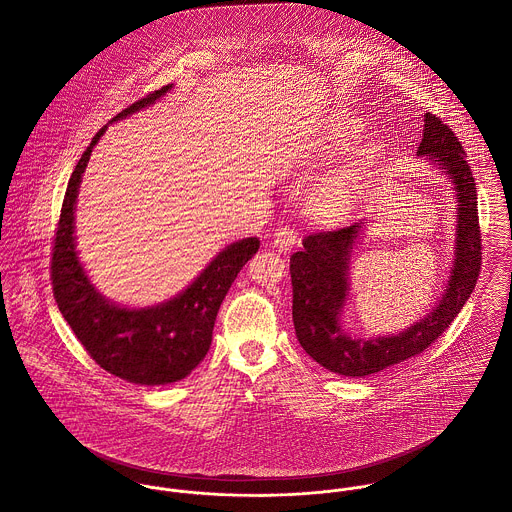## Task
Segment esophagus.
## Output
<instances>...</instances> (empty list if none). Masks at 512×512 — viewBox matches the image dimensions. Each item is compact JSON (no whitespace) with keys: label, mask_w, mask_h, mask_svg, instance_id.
I'll list each match as a JSON object with an SVG mask.
<instances>
[{"label":"esophagus","mask_w":512,"mask_h":512,"mask_svg":"<svg viewBox=\"0 0 512 512\" xmlns=\"http://www.w3.org/2000/svg\"><path fill=\"white\" fill-rule=\"evenodd\" d=\"M296 243H298V234H296L292 228L282 226V228L276 230L275 247L278 251H288V249H292Z\"/></svg>","instance_id":"34e87169"}]
</instances>
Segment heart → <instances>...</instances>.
I'll use <instances>...</instances> for the list:
<instances>
[{
    "mask_svg": "<svg viewBox=\"0 0 512 512\" xmlns=\"http://www.w3.org/2000/svg\"><path fill=\"white\" fill-rule=\"evenodd\" d=\"M347 200V189L339 181H329L323 187L315 189L310 198V208L317 216H331L335 214Z\"/></svg>",
    "mask_w": 512,
    "mask_h": 512,
    "instance_id": "b5f03b06",
    "label": "heart"
}]
</instances>
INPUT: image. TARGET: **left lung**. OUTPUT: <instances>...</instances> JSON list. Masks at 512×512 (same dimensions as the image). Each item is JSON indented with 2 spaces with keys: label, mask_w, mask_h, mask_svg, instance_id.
Segmentation results:
<instances>
[{
  "label": "left lung",
  "mask_w": 512,
  "mask_h": 512,
  "mask_svg": "<svg viewBox=\"0 0 512 512\" xmlns=\"http://www.w3.org/2000/svg\"><path fill=\"white\" fill-rule=\"evenodd\" d=\"M417 156H425L454 185L458 198L456 251L450 278L436 308L411 327L388 337H351L341 314L349 296V271L362 220L331 232H310L290 257L292 319L302 349L341 376H368L429 349L460 314L481 269L477 191L466 152L436 115H425Z\"/></svg>",
  "instance_id": "obj_1"
}]
</instances>
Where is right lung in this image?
Returning a JSON list of instances; mask_svg holds the SVG:
<instances>
[{
	"label": "right lung",
	"mask_w": 512,
	"mask_h": 512,
	"mask_svg": "<svg viewBox=\"0 0 512 512\" xmlns=\"http://www.w3.org/2000/svg\"><path fill=\"white\" fill-rule=\"evenodd\" d=\"M171 87L165 85L132 103L111 122L154 105ZM105 130L107 126L83 152L62 202L50 265L54 298L83 349L103 370L142 386L171 384L189 376L208 353L220 304L241 267L257 253L259 239L245 237L230 243L193 284L158 306L128 310L103 298L79 263L74 212L81 175Z\"/></svg>",
	"instance_id": "add662e5"
}]
</instances>
